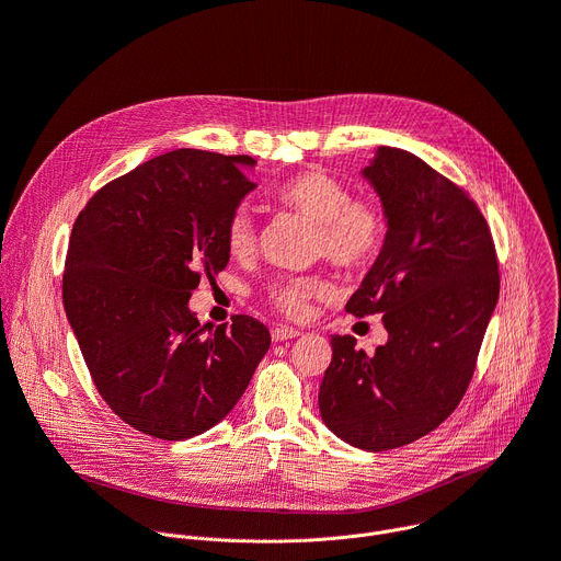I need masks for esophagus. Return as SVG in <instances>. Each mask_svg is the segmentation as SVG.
<instances>
[{
  "label": "esophagus",
  "mask_w": 561,
  "mask_h": 561,
  "mask_svg": "<svg viewBox=\"0 0 561 561\" xmlns=\"http://www.w3.org/2000/svg\"><path fill=\"white\" fill-rule=\"evenodd\" d=\"M271 337H273V342H286V340L299 337V331L290 329V327H277L271 331Z\"/></svg>",
  "instance_id": "1"
}]
</instances>
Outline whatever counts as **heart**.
<instances>
[{
    "label": "heart",
    "mask_w": 561,
    "mask_h": 561,
    "mask_svg": "<svg viewBox=\"0 0 561 561\" xmlns=\"http://www.w3.org/2000/svg\"><path fill=\"white\" fill-rule=\"evenodd\" d=\"M273 199L317 226L314 251L337 268L359 273L375 264L386 244L388 221L383 208L368 197H351L337 178L322 171H301L273 188ZM226 247L234 257L255 251L253 215L239 208L226 221ZM331 297V284L317 275L277 277L266 284L264 299L277 312L299 319L312 299Z\"/></svg>",
    "instance_id": "1"
}]
</instances>
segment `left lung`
I'll use <instances>...</instances> for the list:
<instances>
[{"instance_id":"1","label":"left lung","mask_w":561,"mask_h":561,"mask_svg":"<svg viewBox=\"0 0 561 561\" xmlns=\"http://www.w3.org/2000/svg\"><path fill=\"white\" fill-rule=\"evenodd\" d=\"M364 178L388 232L346 310L381 314L388 342L366 355L353 337L333 335L319 413L351 446L379 453L428 435L461 402L500 297V268L482 210L424 159L379 146Z\"/></svg>"}]
</instances>
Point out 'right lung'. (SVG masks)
<instances>
[{"label":"right lung","mask_w":561,"mask_h":561,"mask_svg":"<svg viewBox=\"0 0 561 561\" xmlns=\"http://www.w3.org/2000/svg\"><path fill=\"white\" fill-rule=\"evenodd\" d=\"M255 159L180 148L100 188L75 219L64 308L111 411L180 442L221 422L271 346L249 314L206 333L188 308L226 268V221L255 184Z\"/></svg>","instance_id":"1"}]
</instances>
